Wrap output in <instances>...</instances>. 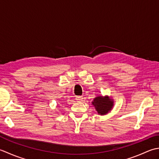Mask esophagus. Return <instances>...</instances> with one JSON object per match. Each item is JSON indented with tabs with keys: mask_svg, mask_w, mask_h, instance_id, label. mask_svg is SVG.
Returning a JSON list of instances; mask_svg holds the SVG:
<instances>
[{
	"mask_svg": "<svg viewBox=\"0 0 159 159\" xmlns=\"http://www.w3.org/2000/svg\"><path fill=\"white\" fill-rule=\"evenodd\" d=\"M76 100L77 101H78V102H81V101H82V99H83V98H82V96H77V97H76Z\"/></svg>",
	"mask_w": 159,
	"mask_h": 159,
	"instance_id": "esophagus-1",
	"label": "esophagus"
}]
</instances>
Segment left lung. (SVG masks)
<instances>
[{
    "label": "left lung",
    "instance_id": "obj_1",
    "mask_svg": "<svg viewBox=\"0 0 159 159\" xmlns=\"http://www.w3.org/2000/svg\"><path fill=\"white\" fill-rule=\"evenodd\" d=\"M92 105L99 115H105L112 111L114 106V99L108 95H98L93 99Z\"/></svg>",
    "mask_w": 159,
    "mask_h": 159
}]
</instances>
